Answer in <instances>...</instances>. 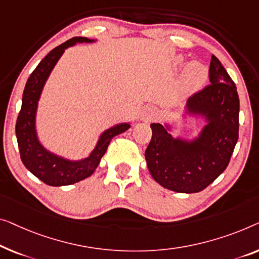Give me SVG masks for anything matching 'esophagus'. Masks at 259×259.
Listing matches in <instances>:
<instances>
[{
  "mask_svg": "<svg viewBox=\"0 0 259 259\" xmlns=\"http://www.w3.org/2000/svg\"><path fill=\"white\" fill-rule=\"evenodd\" d=\"M156 115H157L156 110H154L152 107H146L142 113V118L146 119V121H150V119L156 117Z\"/></svg>",
  "mask_w": 259,
  "mask_h": 259,
  "instance_id": "esophagus-1",
  "label": "esophagus"
}]
</instances>
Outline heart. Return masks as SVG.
<instances>
[{
    "label": "heart",
    "instance_id": "obj_1",
    "mask_svg": "<svg viewBox=\"0 0 259 259\" xmlns=\"http://www.w3.org/2000/svg\"><path fill=\"white\" fill-rule=\"evenodd\" d=\"M184 59L178 57L176 60L177 65H181ZM207 67L199 61H193L186 67L184 72L183 79H181V87L185 93H192L198 90L207 79Z\"/></svg>",
    "mask_w": 259,
    "mask_h": 259
}]
</instances>
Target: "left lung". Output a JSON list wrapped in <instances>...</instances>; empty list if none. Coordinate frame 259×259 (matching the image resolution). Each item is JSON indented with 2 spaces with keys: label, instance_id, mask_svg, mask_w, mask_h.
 <instances>
[{
  "label": "left lung",
  "instance_id": "obj_1",
  "mask_svg": "<svg viewBox=\"0 0 259 259\" xmlns=\"http://www.w3.org/2000/svg\"><path fill=\"white\" fill-rule=\"evenodd\" d=\"M209 84L193 94L186 103L188 114L206 118L196 140L173 138L169 126L152 123V138L145 159L152 178L178 193H198L228 166L238 140L240 99L234 81L221 61L211 56Z\"/></svg>",
  "mask_w": 259,
  "mask_h": 259
}]
</instances>
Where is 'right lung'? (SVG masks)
<instances>
[{
	"label": "right lung",
	"mask_w": 259,
	"mask_h": 259,
	"mask_svg": "<svg viewBox=\"0 0 259 259\" xmlns=\"http://www.w3.org/2000/svg\"><path fill=\"white\" fill-rule=\"evenodd\" d=\"M86 37H73L65 41L46 56L38 64L26 81L22 98V108L16 122V137L21 159L24 166L49 186H66L88 178L94 173L100 160L106 153L113 137L130 128L129 123H121L106 130L101 135L95 149L87 158L81 160H68L48 151L38 141L36 133V113L38 100L50 73L65 49L76 43H92Z\"/></svg>",
	"instance_id": "1"
}]
</instances>
